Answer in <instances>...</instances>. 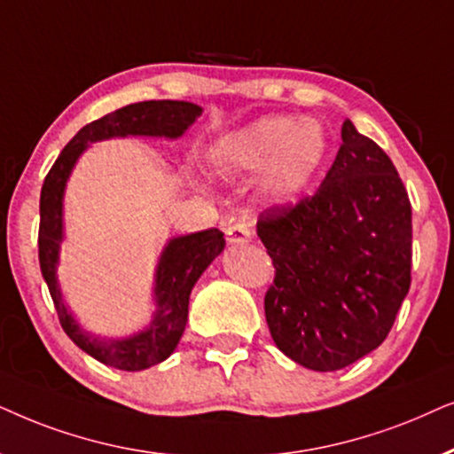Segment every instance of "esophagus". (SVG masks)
<instances>
[{
  "mask_svg": "<svg viewBox=\"0 0 454 454\" xmlns=\"http://www.w3.org/2000/svg\"><path fill=\"white\" fill-rule=\"evenodd\" d=\"M228 243L231 245H247L251 240V223L247 220H239L228 226Z\"/></svg>",
  "mask_w": 454,
  "mask_h": 454,
  "instance_id": "1",
  "label": "esophagus"
}]
</instances>
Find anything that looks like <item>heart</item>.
<instances>
[{
  "label": "heart",
  "instance_id": "obj_1",
  "mask_svg": "<svg viewBox=\"0 0 454 454\" xmlns=\"http://www.w3.org/2000/svg\"><path fill=\"white\" fill-rule=\"evenodd\" d=\"M328 147V135L317 120L271 114L217 138L209 157L226 174H255L265 167L263 195L282 205L309 186Z\"/></svg>",
  "mask_w": 454,
  "mask_h": 454
}]
</instances>
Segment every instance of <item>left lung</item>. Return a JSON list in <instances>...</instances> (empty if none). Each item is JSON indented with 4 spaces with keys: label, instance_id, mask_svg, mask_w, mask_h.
Masks as SVG:
<instances>
[{
    "label": "left lung",
    "instance_id": "left-lung-1",
    "mask_svg": "<svg viewBox=\"0 0 454 454\" xmlns=\"http://www.w3.org/2000/svg\"><path fill=\"white\" fill-rule=\"evenodd\" d=\"M342 145L313 197L265 209L257 237L276 278L265 319L276 347L336 372L388 336L411 286V203L390 157L342 124Z\"/></svg>",
    "mask_w": 454,
    "mask_h": 454
}]
</instances>
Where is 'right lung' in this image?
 Returning a JSON list of instances; mask_svg holds the SVG:
<instances>
[{"label":"right lung","instance_id":"add662e5","mask_svg":"<svg viewBox=\"0 0 454 454\" xmlns=\"http://www.w3.org/2000/svg\"><path fill=\"white\" fill-rule=\"evenodd\" d=\"M201 107L191 101H141L82 126L66 145L51 166L41 189L39 263L56 305L59 324L70 340L101 364L124 372H141L161 364L174 353L189 319V297L199 278L226 247L217 228L174 237L161 251L155 270V311L147 328L124 338H107L84 330L66 305L58 280L59 247L64 240V192L78 157L90 143L122 137H183L201 116Z\"/></svg>","mask_w":454,"mask_h":454}]
</instances>
